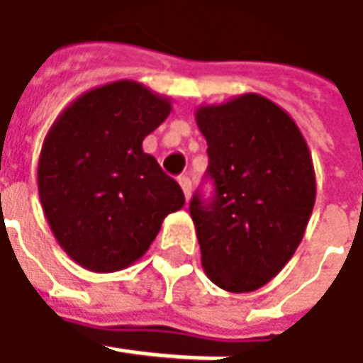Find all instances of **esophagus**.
Instances as JSON below:
<instances>
[{
	"mask_svg": "<svg viewBox=\"0 0 363 363\" xmlns=\"http://www.w3.org/2000/svg\"><path fill=\"white\" fill-rule=\"evenodd\" d=\"M179 184H181L182 193L186 196V201L191 199V191H193V184H191V179L189 177H179Z\"/></svg>",
	"mask_w": 363,
	"mask_h": 363,
	"instance_id": "1",
	"label": "esophagus"
}]
</instances>
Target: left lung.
Listing matches in <instances>:
<instances>
[{
	"label": "left lung",
	"instance_id": "left-lung-1",
	"mask_svg": "<svg viewBox=\"0 0 363 363\" xmlns=\"http://www.w3.org/2000/svg\"><path fill=\"white\" fill-rule=\"evenodd\" d=\"M215 196L191 201L206 277L231 294L269 283L294 257L315 203L311 152L295 120L259 94L199 106Z\"/></svg>",
	"mask_w": 363,
	"mask_h": 363
}]
</instances>
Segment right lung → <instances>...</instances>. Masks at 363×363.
Instances as JSON below:
<instances>
[{
	"mask_svg": "<svg viewBox=\"0 0 363 363\" xmlns=\"http://www.w3.org/2000/svg\"><path fill=\"white\" fill-rule=\"evenodd\" d=\"M170 98L134 80L92 88L45 134L38 191L60 247L88 271L112 273L148 251L167 215L184 205L143 140L169 118Z\"/></svg>",
	"mask_w": 363,
	"mask_h": 363,
	"instance_id": "obj_1",
	"label": "right lung"
}]
</instances>
